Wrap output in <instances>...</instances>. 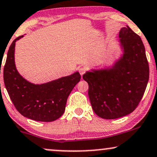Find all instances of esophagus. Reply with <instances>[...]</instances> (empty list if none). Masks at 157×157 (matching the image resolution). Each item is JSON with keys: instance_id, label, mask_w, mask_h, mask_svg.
Masks as SVG:
<instances>
[{"instance_id": "1", "label": "esophagus", "mask_w": 157, "mask_h": 157, "mask_svg": "<svg viewBox=\"0 0 157 157\" xmlns=\"http://www.w3.org/2000/svg\"><path fill=\"white\" fill-rule=\"evenodd\" d=\"M86 68L85 67H82L78 69V72L80 73V74L82 75H84V73H86Z\"/></svg>"}]
</instances>
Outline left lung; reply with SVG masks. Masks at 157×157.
I'll use <instances>...</instances> for the list:
<instances>
[{
    "instance_id": "8db88e82",
    "label": "left lung",
    "mask_w": 157,
    "mask_h": 157,
    "mask_svg": "<svg viewBox=\"0 0 157 157\" xmlns=\"http://www.w3.org/2000/svg\"><path fill=\"white\" fill-rule=\"evenodd\" d=\"M121 57L111 67L92 70L83 75L89 84L92 109L105 119L123 117L142 99L149 78V67L142 40L129 27L120 30Z\"/></svg>"
}]
</instances>
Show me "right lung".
<instances>
[{
	"label": "right lung",
	"mask_w": 157,
	"mask_h": 157,
	"mask_svg": "<svg viewBox=\"0 0 157 157\" xmlns=\"http://www.w3.org/2000/svg\"><path fill=\"white\" fill-rule=\"evenodd\" d=\"M22 37L14 39L8 51L3 68L5 86L13 105L22 116L38 121H53L65 112L67 98L81 75L75 72L41 84L28 82L17 71L14 62L15 43Z\"/></svg>",
	"instance_id": "obj_1"
}]
</instances>
